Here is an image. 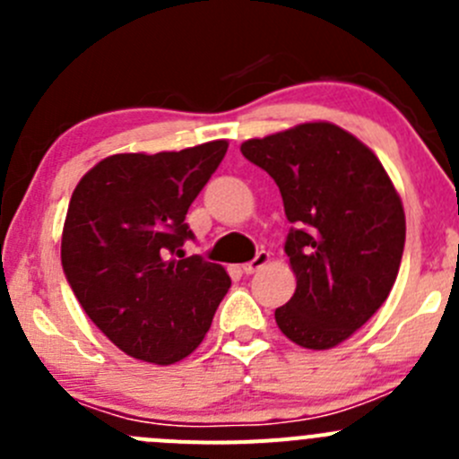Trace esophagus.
<instances>
[{"label": "esophagus", "mask_w": 459, "mask_h": 459, "mask_svg": "<svg viewBox=\"0 0 459 459\" xmlns=\"http://www.w3.org/2000/svg\"><path fill=\"white\" fill-rule=\"evenodd\" d=\"M268 259H271V255H268L266 251H257V255L251 259V262H247L242 266V271L247 273V275H253V273H257L259 268L264 266V264H268Z\"/></svg>", "instance_id": "34e87169"}]
</instances>
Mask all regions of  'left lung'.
Listing matches in <instances>:
<instances>
[{"mask_svg": "<svg viewBox=\"0 0 459 459\" xmlns=\"http://www.w3.org/2000/svg\"><path fill=\"white\" fill-rule=\"evenodd\" d=\"M239 151L275 179L293 224L284 251L298 286L275 311L277 326L304 349H331L395 284L406 239L400 197L371 148L335 124H299Z\"/></svg>", "mask_w": 459, "mask_h": 459, "instance_id": "1", "label": "left lung"}]
</instances>
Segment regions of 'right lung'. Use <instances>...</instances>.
<instances>
[{"label": "right lung", "mask_w": 459, "mask_h": 459, "mask_svg": "<svg viewBox=\"0 0 459 459\" xmlns=\"http://www.w3.org/2000/svg\"><path fill=\"white\" fill-rule=\"evenodd\" d=\"M224 140L124 152L92 166L68 204L62 266L77 302L117 349L151 364L191 355L230 286L220 264L184 257L186 212L221 164Z\"/></svg>", "instance_id": "obj_1"}]
</instances>
